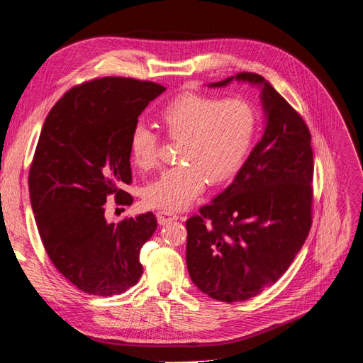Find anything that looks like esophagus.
Listing matches in <instances>:
<instances>
[{"mask_svg":"<svg viewBox=\"0 0 363 363\" xmlns=\"http://www.w3.org/2000/svg\"><path fill=\"white\" fill-rule=\"evenodd\" d=\"M156 216H157V222H160L161 225L170 224V222L178 219V215H174V213H172V211H160Z\"/></svg>","mask_w":363,"mask_h":363,"instance_id":"esophagus-1","label":"esophagus"}]
</instances>
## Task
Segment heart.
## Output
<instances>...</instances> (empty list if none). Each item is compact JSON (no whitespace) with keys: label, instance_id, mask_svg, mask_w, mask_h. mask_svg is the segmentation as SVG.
I'll use <instances>...</instances> for the list:
<instances>
[{"label":"heart","instance_id":"1","mask_svg":"<svg viewBox=\"0 0 363 363\" xmlns=\"http://www.w3.org/2000/svg\"><path fill=\"white\" fill-rule=\"evenodd\" d=\"M167 136L181 141L178 161L147 184L144 199L150 207L178 211L196 199L211 184L227 182L242 169L257 133L256 107L245 98L185 93L167 104L161 115ZM160 135L138 123L128 138L132 162L141 170L157 164Z\"/></svg>","mask_w":363,"mask_h":363}]
</instances>
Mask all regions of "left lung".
<instances>
[{"label": "left lung", "instance_id": "obj_1", "mask_svg": "<svg viewBox=\"0 0 363 363\" xmlns=\"http://www.w3.org/2000/svg\"><path fill=\"white\" fill-rule=\"evenodd\" d=\"M231 81L261 87L262 139L233 182L191 216L187 268L193 284L220 302L247 301L273 285L290 267L311 227V135L301 115L256 73Z\"/></svg>", "mask_w": 363, "mask_h": 363}]
</instances>
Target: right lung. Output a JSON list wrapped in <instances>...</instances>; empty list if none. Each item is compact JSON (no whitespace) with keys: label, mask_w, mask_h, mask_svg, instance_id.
I'll return each instance as SVG.
<instances>
[{"label":"right lung","mask_w":363,"mask_h":363,"mask_svg":"<svg viewBox=\"0 0 363 363\" xmlns=\"http://www.w3.org/2000/svg\"><path fill=\"white\" fill-rule=\"evenodd\" d=\"M165 89L150 81L101 78L70 89L44 121L29 173L36 227L57 270L81 291L113 296L143 274L139 253L157 227L152 211L107 222L110 194L130 206L128 138Z\"/></svg>","instance_id":"obj_1"}]
</instances>
